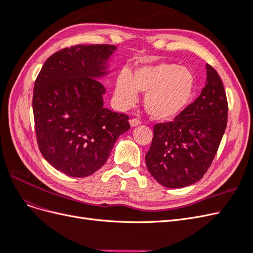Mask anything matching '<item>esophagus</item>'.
Here are the masks:
<instances>
[{
	"label": "esophagus",
	"mask_w": 253,
	"mask_h": 253,
	"mask_svg": "<svg viewBox=\"0 0 253 253\" xmlns=\"http://www.w3.org/2000/svg\"><path fill=\"white\" fill-rule=\"evenodd\" d=\"M140 124H141V121L139 119H137V118H133V119L129 120V125H131V126H139Z\"/></svg>",
	"instance_id": "obj_1"
}]
</instances>
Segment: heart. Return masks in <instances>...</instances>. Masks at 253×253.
I'll use <instances>...</instances> for the list:
<instances>
[{"label": "heart", "mask_w": 253, "mask_h": 253, "mask_svg": "<svg viewBox=\"0 0 253 253\" xmlns=\"http://www.w3.org/2000/svg\"><path fill=\"white\" fill-rule=\"evenodd\" d=\"M195 88L193 73L175 63L162 62L136 67L127 76L121 73L115 83V99L126 108L144 94L143 105L151 117L171 120L185 110Z\"/></svg>", "instance_id": "obj_1"}]
</instances>
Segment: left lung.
Masks as SVG:
<instances>
[{"mask_svg": "<svg viewBox=\"0 0 253 253\" xmlns=\"http://www.w3.org/2000/svg\"><path fill=\"white\" fill-rule=\"evenodd\" d=\"M202 94L173 121L154 126L148 170L160 185L182 188L203 178L215 157L228 120L226 91L218 74L207 64Z\"/></svg>", "mask_w": 253, "mask_h": 253, "instance_id": "1", "label": "left lung"}]
</instances>
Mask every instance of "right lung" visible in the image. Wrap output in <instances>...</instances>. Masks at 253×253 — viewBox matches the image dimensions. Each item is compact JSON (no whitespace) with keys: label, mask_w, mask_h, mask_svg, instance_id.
I'll return each mask as SVG.
<instances>
[{"label":"right lung","mask_w":253,"mask_h":253,"mask_svg":"<svg viewBox=\"0 0 253 253\" xmlns=\"http://www.w3.org/2000/svg\"><path fill=\"white\" fill-rule=\"evenodd\" d=\"M116 50L109 44L75 45L51 55L34 86L37 141L43 157L60 172L86 177L106 163L118 137L129 128L128 116L103 108L108 74Z\"/></svg>","instance_id":"add662e5"}]
</instances>
